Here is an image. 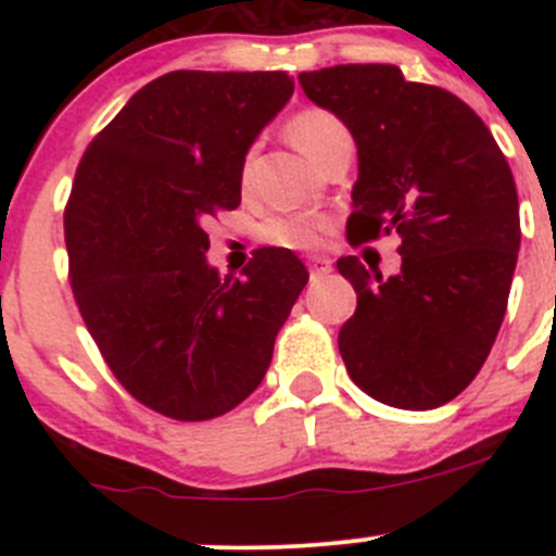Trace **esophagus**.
Here are the masks:
<instances>
[{
    "label": "esophagus",
    "mask_w": 556,
    "mask_h": 556,
    "mask_svg": "<svg viewBox=\"0 0 556 556\" xmlns=\"http://www.w3.org/2000/svg\"><path fill=\"white\" fill-rule=\"evenodd\" d=\"M306 266H309L312 279H317V277H325V274H330L333 263H330V257L314 255V257H309V261H306Z\"/></svg>",
    "instance_id": "esophagus-1"
}]
</instances>
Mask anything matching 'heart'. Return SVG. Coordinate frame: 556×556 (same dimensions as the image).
<instances>
[{
  "mask_svg": "<svg viewBox=\"0 0 556 556\" xmlns=\"http://www.w3.org/2000/svg\"><path fill=\"white\" fill-rule=\"evenodd\" d=\"M290 137L317 166H325L330 155L352 148V131L339 115L319 106H306L290 121ZM252 153H247L242 166V182L250 179ZM328 217L323 215H277L261 226V239L268 244L288 247V250H309L328 231Z\"/></svg>",
  "mask_w": 556,
  "mask_h": 556,
  "instance_id": "b5f03b06",
  "label": "heart"
}]
</instances>
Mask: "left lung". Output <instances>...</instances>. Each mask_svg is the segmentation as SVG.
<instances>
[{"label":"left lung","mask_w":556,"mask_h":556,"mask_svg":"<svg viewBox=\"0 0 556 556\" xmlns=\"http://www.w3.org/2000/svg\"><path fill=\"white\" fill-rule=\"evenodd\" d=\"M299 83L355 137L346 242L401 237L395 277L357 255L336 263L357 293L339 330L346 371L387 406H444L473 382L506 317L521 242L511 166L463 99L392 64H339Z\"/></svg>","instance_id":"left-lung-1"}]
</instances>
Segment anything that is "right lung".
I'll return each instance as SVG.
<instances>
[{"label":"right lung","mask_w":556,"mask_h":556,"mask_svg":"<svg viewBox=\"0 0 556 556\" xmlns=\"http://www.w3.org/2000/svg\"><path fill=\"white\" fill-rule=\"evenodd\" d=\"M293 97L288 72L177 70L91 139L64 210L70 285L115 379L142 406L204 422L261 384L309 282L285 247L244 277L206 266V223L242 201L247 148Z\"/></svg>","instance_id":"1"}]
</instances>
